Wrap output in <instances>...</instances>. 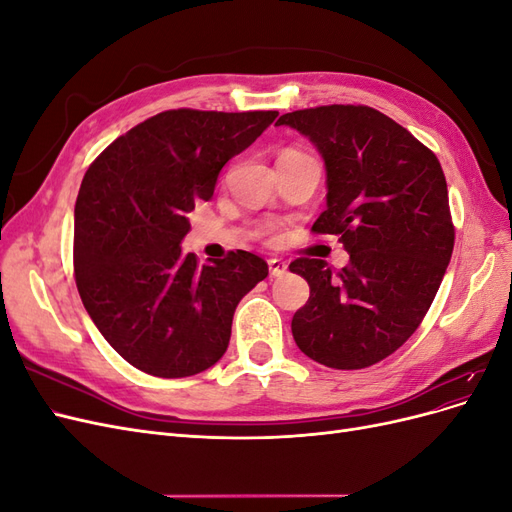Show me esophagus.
I'll return each mask as SVG.
<instances>
[{
	"label": "esophagus",
	"mask_w": 512,
	"mask_h": 512,
	"mask_svg": "<svg viewBox=\"0 0 512 512\" xmlns=\"http://www.w3.org/2000/svg\"><path fill=\"white\" fill-rule=\"evenodd\" d=\"M269 271L273 277H282L288 271V265L282 258H271L269 260Z\"/></svg>",
	"instance_id": "esophagus-1"
}]
</instances>
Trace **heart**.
Wrapping results in <instances>:
<instances>
[{"mask_svg": "<svg viewBox=\"0 0 512 512\" xmlns=\"http://www.w3.org/2000/svg\"><path fill=\"white\" fill-rule=\"evenodd\" d=\"M288 151H292V149H288Z\"/></svg>", "mask_w": 512, "mask_h": 512, "instance_id": "b5f03b06", "label": "heart"}]
</instances>
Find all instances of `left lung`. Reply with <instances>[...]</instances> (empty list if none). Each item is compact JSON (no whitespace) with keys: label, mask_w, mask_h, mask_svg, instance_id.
Instances as JSON below:
<instances>
[{"label":"left lung","mask_w":512,"mask_h":512,"mask_svg":"<svg viewBox=\"0 0 512 512\" xmlns=\"http://www.w3.org/2000/svg\"><path fill=\"white\" fill-rule=\"evenodd\" d=\"M327 168V209L314 235H337L350 254L333 271L297 258L309 299L292 316L301 352L333 369H363L393 354L423 322L455 245L436 153L371 106L331 104L286 113Z\"/></svg>","instance_id":"1"}]
</instances>
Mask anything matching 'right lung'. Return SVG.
<instances>
[{
  "instance_id": "obj_1",
  "label": "right lung",
  "mask_w": 512,
  "mask_h": 512,
  "mask_svg": "<svg viewBox=\"0 0 512 512\" xmlns=\"http://www.w3.org/2000/svg\"><path fill=\"white\" fill-rule=\"evenodd\" d=\"M277 111L177 108L138 123L91 162L74 207V277L87 314L123 359L158 378L218 363L239 301L269 275L252 252L198 265L181 252L188 213Z\"/></svg>"
}]
</instances>
